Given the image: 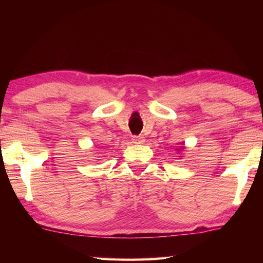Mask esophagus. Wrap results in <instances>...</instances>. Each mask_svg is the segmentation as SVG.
Wrapping results in <instances>:
<instances>
[{
    "instance_id": "34e87169",
    "label": "esophagus",
    "mask_w": 263,
    "mask_h": 263,
    "mask_svg": "<svg viewBox=\"0 0 263 263\" xmlns=\"http://www.w3.org/2000/svg\"><path fill=\"white\" fill-rule=\"evenodd\" d=\"M132 140L133 142H137V144H141V142H144V138L141 136H133Z\"/></svg>"
}]
</instances>
